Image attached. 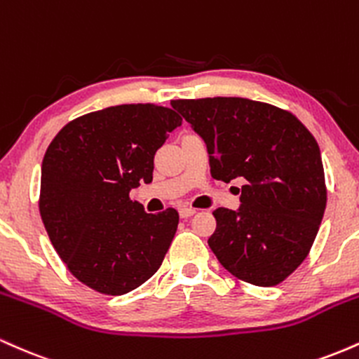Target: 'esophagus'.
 I'll return each mask as SVG.
<instances>
[{
    "label": "esophagus",
    "instance_id": "esophagus-1",
    "mask_svg": "<svg viewBox=\"0 0 359 359\" xmlns=\"http://www.w3.org/2000/svg\"><path fill=\"white\" fill-rule=\"evenodd\" d=\"M179 214H180V217H182V219H187V217H191V216H194V214H196V209L182 208L179 211Z\"/></svg>",
    "mask_w": 359,
    "mask_h": 359
}]
</instances>
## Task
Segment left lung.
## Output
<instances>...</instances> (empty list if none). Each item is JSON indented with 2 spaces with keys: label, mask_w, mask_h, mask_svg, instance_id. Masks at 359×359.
<instances>
[{
  "label": "left lung",
  "mask_w": 359,
  "mask_h": 359,
  "mask_svg": "<svg viewBox=\"0 0 359 359\" xmlns=\"http://www.w3.org/2000/svg\"><path fill=\"white\" fill-rule=\"evenodd\" d=\"M170 104L204 140L212 179L243 182L236 211H212L209 248L240 280L283 282L309 255L327 201L314 137L288 111L245 97Z\"/></svg>",
  "instance_id": "left-lung-1"
}]
</instances>
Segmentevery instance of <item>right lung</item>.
<instances>
[{
	"label": "right lung",
	"mask_w": 359,
	"mask_h": 359,
	"mask_svg": "<svg viewBox=\"0 0 359 359\" xmlns=\"http://www.w3.org/2000/svg\"><path fill=\"white\" fill-rule=\"evenodd\" d=\"M180 125L163 106H111L67 123L45 151L40 216L62 262L93 290L128 294L162 265L179 212L148 214L130 192L151 182L155 151Z\"/></svg>",
	"instance_id": "1"
}]
</instances>
